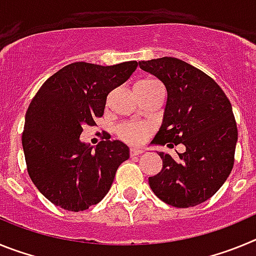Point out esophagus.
Returning <instances> with one entry per match:
<instances>
[{"label": "esophagus", "instance_id": "34e87169", "mask_svg": "<svg viewBox=\"0 0 256 256\" xmlns=\"http://www.w3.org/2000/svg\"><path fill=\"white\" fill-rule=\"evenodd\" d=\"M142 152H144V150H142V148H130V156H138V155H141Z\"/></svg>", "mask_w": 256, "mask_h": 256}]
</instances>
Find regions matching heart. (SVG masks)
<instances>
[{"label":"heart","mask_w":256,"mask_h":256,"mask_svg":"<svg viewBox=\"0 0 256 256\" xmlns=\"http://www.w3.org/2000/svg\"><path fill=\"white\" fill-rule=\"evenodd\" d=\"M160 86L155 80H141L134 86V88H141V90H148V88ZM151 133V128L148 124L141 123H126L118 126V134L124 141L130 142V144H140L144 140H146L148 134Z\"/></svg>","instance_id":"1"}]
</instances>
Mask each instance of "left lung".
Masks as SVG:
<instances>
[{
  "mask_svg": "<svg viewBox=\"0 0 256 256\" xmlns=\"http://www.w3.org/2000/svg\"><path fill=\"white\" fill-rule=\"evenodd\" d=\"M140 68L162 80L168 94L151 144L186 148L177 159L156 151L162 168L148 177V184L172 206H196L220 188L234 168L237 126L232 106L209 76L180 58L140 61Z\"/></svg>",
  "mask_w": 256,
  "mask_h": 256,
  "instance_id": "8db88e82",
  "label": "left lung"
}]
</instances>
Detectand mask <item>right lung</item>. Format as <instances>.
I'll list each match as a JSON object with an SVG mask.
<instances>
[{
  "label": "right lung",
  "instance_id": "add662e5",
  "mask_svg": "<svg viewBox=\"0 0 256 256\" xmlns=\"http://www.w3.org/2000/svg\"><path fill=\"white\" fill-rule=\"evenodd\" d=\"M137 61L112 66L73 62L42 84L26 115L22 150L30 180L52 204L82 212L100 202L116 169L130 159L123 142L88 148L80 134L104 115L108 92L130 78Z\"/></svg>",
  "mask_w": 256,
  "mask_h": 256
}]
</instances>
